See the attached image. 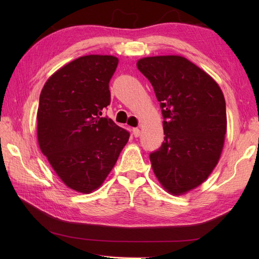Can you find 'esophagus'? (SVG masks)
Returning <instances> with one entry per match:
<instances>
[{"label":"esophagus","mask_w":259,"mask_h":259,"mask_svg":"<svg viewBox=\"0 0 259 259\" xmlns=\"http://www.w3.org/2000/svg\"><path fill=\"white\" fill-rule=\"evenodd\" d=\"M133 135H134L135 137H139L140 136V130L138 127L133 128Z\"/></svg>","instance_id":"1"}]
</instances>
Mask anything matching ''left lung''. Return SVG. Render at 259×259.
<instances>
[{"mask_svg":"<svg viewBox=\"0 0 259 259\" xmlns=\"http://www.w3.org/2000/svg\"><path fill=\"white\" fill-rule=\"evenodd\" d=\"M137 68L153 86L164 117V142L150 154L164 190L182 195L208 178L221 159L226 101L217 82L178 55L144 57Z\"/></svg>","mask_w":259,"mask_h":259,"instance_id":"left-lung-1","label":"left lung"}]
</instances>
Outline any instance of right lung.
<instances>
[{
  "label": "right lung",
  "mask_w": 259,
  "mask_h": 259,
  "mask_svg": "<svg viewBox=\"0 0 259 259\" xmlns=\"http://www.w3.org/2000/svg\"><path fill=\"white\" fill-rule=\"evenodd\" d=\"M119 64L111 55H86L58 69L45 82L38 103L37 143L68 188L92 193L104 184L127 131L101 110L110 104L109 82Z\"/></svg>",
  "instance_id": "1"
}]
</instances>
